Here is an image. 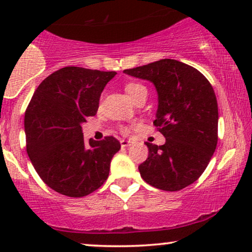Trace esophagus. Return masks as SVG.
<instances>
[{
	"instance_id": "obj_1",
	"label": "esophagus",
	"mask_w": 252,
	"mask_h": 252,
	"mask_svg": "<svg viewBox=\"0 0 252 252\" xmlns=\"http://www.w3.org/2000/svg\"><path fill=\"white\" fill-rule=\"evenodd\" d=\"M131 142L130 141H126V140H121V146L122 147H129Z\"/></svg>"
}]
</instances>
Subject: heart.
Masks as SVG:
<instances>
[{
	"label": "heart",
	"mask_w": 252,
	"mask_h": 252,
	"mask_svg": "<svg viewBox=\"0 0 252 252\" xmlns=\"http://www.w3.org/2000/svg\"><path fill=\"white\" fill-rule=\"evenodd\" d=\"M144 91H147V89L146 86L142 85V84L129 83L126 85V92L129 94V97L131 98V99H134L137 94H140L141 92H144ZM121 131H122L123 134H128L129 128L128 126H122V128H121Z\"/></svg>",
	"instance_id": "b5f03b06"
}]
</instances>
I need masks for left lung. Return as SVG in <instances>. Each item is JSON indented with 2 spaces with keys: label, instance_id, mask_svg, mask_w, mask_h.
Listing matches in <instances>:
<instances>
[{
  "label": "left lung",
  "instance_id": "left-lung-1",
  "mask_svg": "<svg viewBox=\"0 0 252 252\" xmlns=\"http://www.w3.org/2000/svg\"><path fill=\"white\" fill-rule=\"evenodd\" d=\"M149 80L158 91L154 126L166 138L162 146L146 142L148 158L138 166L147 184L180 190L198 180L218 142V104L215 90L196 68L161 59L123 71Z\"/></svg>",
  "mask_w": 252,
  "mask_h": 252
}]
</instances>
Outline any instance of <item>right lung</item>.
I'll return each instance as SVG.
<instances>
[{"label": "right lung", "mask_w": 252, "mask_h": 252, "mask_svg": "<svg viewBox=\"0 0 252 252\" xmlns=\"http://www.w3.org/2000/svg\"><path fill=\"white\" fill-rule=\"evenodd\" d=\"M116 72L60 68L37 86L25 114L26 148L42 181L60 194L80 198L99 189L121 149L112 136L84 141L83 123L94 116L100 94Z\"/></svg>", "instance_id": "right-lung-1"}]
</instances>
